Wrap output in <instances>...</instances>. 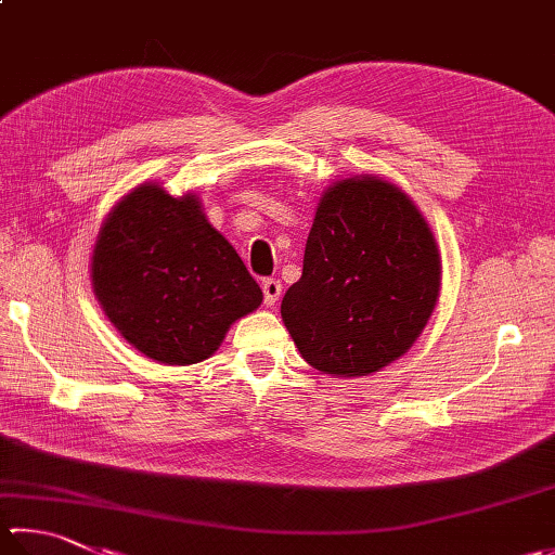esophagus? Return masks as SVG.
Returning a JSON list of instances; mask_svg holds the SVG:
<instances>
[{
	"label": "esophagus",
	"mask_w": 555,
	"mask_h": 555,
	"mask_svg": "<svg viewBox=\"0 0 555 555\" xmlns=\"http://www.w3.org/2000/svg\"><path fill=\"white\" fill-rule=\"evenodd\" d=\"M280 295H282L280 280H273V278L263 280V301H266V307H275Z\"/></svg>",
	"instance_id": "34e87169"
}]
</instances>
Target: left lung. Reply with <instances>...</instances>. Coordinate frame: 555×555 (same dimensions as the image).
<instances>
[{
    "label": "left lung",
    "instance_id": "8db88e82",
    "mask_svg": "<svg viewBox=\"0 0 555 555\" xmlns=\"http://www.w3.org/2000/svg\"><path fill=\"white\" fill-rule=\"evenodd\" d=\"M440 282V250L411 197L376 176H354L319 201L301 278L280 313L313 370L367 376L411 350Z\"/></svg>",
    "mask_w": 555,
    "mask_h": 555
}]
</instances>
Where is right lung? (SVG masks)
Segmentation results:
<instances>
[{
    "instance_id": "1",
    "label": "right lung",
    "mask_w": 555,
    "mask_h": 555,
    "mask_svg": "<svg viewBox=\"0 0 555 555\" xmlns=\"http://www.w3.org/2000/svg\"><path fill=\"white\" fill-rule=\"evenodd\" d=\"M91 282L120 336L162 364L207 360L263 301L201 201L159 183L138 185L113 207L93 246Z\"/></svg>"
}]
</instances>
